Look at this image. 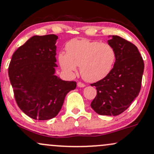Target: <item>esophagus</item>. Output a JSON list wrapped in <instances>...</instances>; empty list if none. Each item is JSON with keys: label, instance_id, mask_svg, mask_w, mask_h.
<instances>
[{"label": "esophagus", "instance_id": "34e87169", "mask_svg": "<svg viewBox=\"0 0 154 154\" xmlns=\"http://www.w3.org/2000/svg\"><path fill=\"white\" fill-rule=\"evenodd\" d=\"M77 86L80 87V88H84L85 86V85L84 83H82L81 82H77Z\"/></svg>", "mask_w": 154, "mask_h": 154}]
</instances>
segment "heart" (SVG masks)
Here are the masks:
<instances>
[{
  "mask_svg": "<svg viewBox=\"0 0 154 154\" xmlns=\"http://www.w3.org/2000/svg\"><path fill=\"white\" fill-rule=\"evenodd\" d=\"M66 53L58 54L61 69L69 75L77 72L86 81L94 82L106 77L115 63L116 54L114 48L107 43L92 41L86 39H73L66 46Z\"/></svg>",
  "mask_w": 154,
  "mask_h": 154,
  "instance_id": "obj_1",
  "label": "heart"
}]
</instances>
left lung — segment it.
<instances>
[{
    "label": "left lung",
    "mask_w": 154,
    "mask_h": 154,
    "mask_svg": "<svg viewBox=\"0 0 154 154\" xmlns=\"http://www.w3.org/2000/svg\"><path fill=\"white\" fill-rule=\"evenodd\" d=\"M109 37L108 43L116 51L115 63L105 78L91 84L97 94L91 107L100 115L116 116L125 111L139 95L144 62L135 45L117 35Z\"/></svg>",
    "instance_id": "1"
}]
</instances>
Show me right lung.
<instances>
[{
	"instance_id": "obj_1",
	"label": "right lung",
	"mask_w": 154,
	"mask_h": 154,
	"mask_svg": "<svg viewBox=\"0 0 154 154\" xmlns=\"http://www.w3.org/2000/svg\"><path fill=\"white\" fill-rule=\"evenodd\" d=\"M58 37H32L12 54L9 77L17 106L36 120H48L60 111L66 94L77 82L55 75Z\"/></svg>"
}]
</instances>
